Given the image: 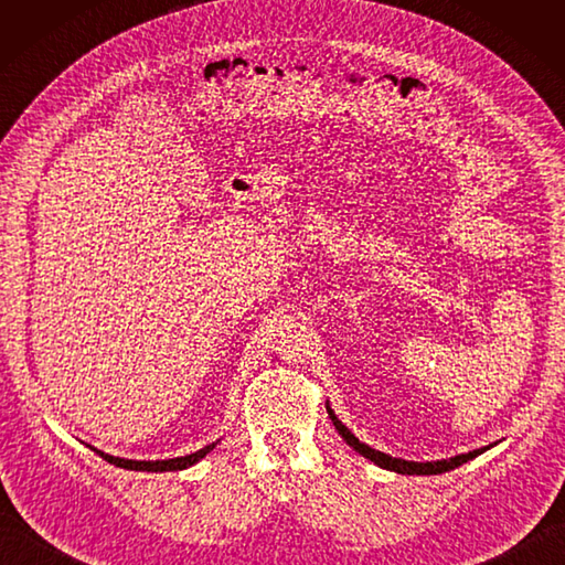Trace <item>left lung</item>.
Instances as JSON below:
<instances>
[{
  "label": "left lung",
  "instance_id": "1",
  "mask_svg": "<svg viewBox=\"0 0 565 565\" xmlns=\"http://www.w3.org/2000/svg\"><path fill=\"white\" fill-rule=\"evenodd\" d=\"M328 415H330V419H332V425L338 427V431L342 435V439L350 444V447L354 449V451H359L364 456V459H369V461H374L376 466H381V468H388V471H395V473H407V476H437V473H444V471H451V468H456V466H461V463H466V461H471V459H476L478 454H483L486 449H490V447H483V449H473V451H468V454H459V456H451V459H441V461H425V463H417V461H405V459H393V456H388V454H383V451H376V449H371L369 444H364V441H359L350 429H347L340 419H338V415L332 413V407L328 405Z\"/></svg>",
  "mask_w": 565,
  "mask_h": 565
}]
</instances>
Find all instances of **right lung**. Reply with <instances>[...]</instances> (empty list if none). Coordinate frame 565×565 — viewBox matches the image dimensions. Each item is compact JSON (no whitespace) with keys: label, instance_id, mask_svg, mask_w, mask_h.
Here are the masks:
<instances>
[{"label":"right lung","instance_id":"add662e5","mask_svg":"<svg viewBox=\"0 0 565 565\" xmlns=\"http://www.w3.org/2000/svg\"><path fill=\"white\" fill-rule=\"evenodd\" d=\"M218 441H213V444H209V447H203V449H199V451H194V454H186V456H177V459H164V461H134V459H118V456H111V454H104V451H99V449H94L97 451L104 461H109V463H114V466H121V468H128V471H150V473H162V471H182V468H189V466H194L196 461H201L203 456H206L209 451H213V447Z\"/></svg>","mask_w":565,"mask_h":565}]
</instances>
